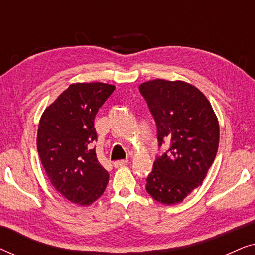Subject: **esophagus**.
Wrapping results in <instances>:
<instances>
[{
    "instance_id": "obj_1",
    "label": "esophagus",
    "mask_w": 255,
    "mask_h": 255,
    "mask_svg": "<svg viewBox=\"0 0 255 255\" xmlns=\"http://www.w3.org/2000/svg\"><path fill=\"white\" fill-rule=\"evenodd\" d=\"M128 160H118V161L114 162V167L115 168H120V167H123L125 165H128Z\"/></svg>"
}]
</instances>
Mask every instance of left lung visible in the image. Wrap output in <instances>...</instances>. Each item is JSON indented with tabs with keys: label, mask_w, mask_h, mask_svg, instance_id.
<instances>
[{
	"label": "left lung",
	"mask_w": 255,
	"mask_h": 255,
	"mask_svg": "<svg viewBox=\"0 0 255 255\" xmlns=\"http://www.w3.org/2000/svg\"><path fill=\"white\" fill-rule=\"evenodd\" d=\"M139 92L155 121L159 147L169 144L153 163L146 191L162 204L181 203L201 186L217 154V117L207 97L187 82L156 79L141 83Z\"/></svg>",
	"instance_id": "left-lung-1"
}]
</instances>
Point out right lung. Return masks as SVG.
<instances>
[{
  "label": "right lung",
  "instance_id": "obj_1",
  "mask_svg": "<svg viewBox=\"0 0 255 255\" xmlns=\"http://www.w3.org/2000/svg\"><path fill=\"white\" fill-rule=\"evenodd\" d=\"M102 82L71 85L40 118L37 148L55 189L72 203L90 205L104 193L109 173L96 156L94 120L114 93Z\"/></svg>",
  "mask_w": 255,
  "mask_h": 255
}]
</instances>
